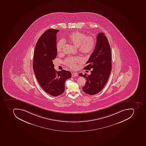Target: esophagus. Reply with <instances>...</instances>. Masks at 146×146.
Masks as SVG:
<instances>
[{
    "label": "esophagus",
    "mask_w": 146,
    "mask_h": 146,
    "mask_svg": "<svg viewBox=\"0 0 146 146\" xmlns=\"http://www.w3.org/2000/svg\"><path fill=\"white\" fill-rule=\"evenodd\" d=\"M77 73L76 72H73L72 73V77H75V76H77Z\"/></svg>",
    "instance_id": "34e87169"
}]
</instances>
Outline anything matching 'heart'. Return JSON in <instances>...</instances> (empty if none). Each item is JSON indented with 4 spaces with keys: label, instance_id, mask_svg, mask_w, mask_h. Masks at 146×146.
I'll use <instances>...</instances> for the list:
<instances>
[{
    "label": "heart",
    "instance_id": "1",
    "mask_svg": "<svg viewBox=\"0 0 146 146\" xmlns=\"http://www.w3.org/2000/svg\"><path fill=\"white\" fill-rule=\"evenodd\" d=\"M70 40L78 47L80 52L84 53H88L92 50L95 46V40L91 36H86L85 34L79 32H75L69 35ZM66 40L61 38L58 41L57 44V49L58 51L62 50ZM82 58L80 56L68 57L64 60V63L66 65L72 69H75L77 66L78 62H81Z\"/></svg>",
    "mask_w": 146,
    "mask_h": 146
}]
</instances>
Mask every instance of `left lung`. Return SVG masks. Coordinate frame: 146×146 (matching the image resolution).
<instances>
[{
	"label": "left lung",
	"mask_w": 146,
	"mask_h": 146,
	"mask_svg": "<svg viewBox=\"0 0 146 146\" xmlns=\"http://www.w3.org/2000/svg\"><path fill=\"white\" fill-rule=\"evenodd\" d=\"M85 70H90V75L79 74L86 79L82 90L86 94L94 95L104 88L110 76L111 70V48L105 34L99 33L97 35L95 49L86 63Z\"/></svg>",
	"instance_id": "obj_1"
}]
</instances>
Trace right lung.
Here are the masks:
<instances>
[{
    "label": "right lung",
    "instance_id": "obj_1",
    "mask_svg": "<svg viewBox=\"0 0 146 146\" xmlns=\"http://www.w3.org/2000/svg\"><path fill=\"white\" fill-rule=\"evenodd\" d=\"M59 29H49L42 34L35 45L33 70L36 79L44 92L52 96L64 92V83L71 73L63 70L57 71L53 60L56 57V34Z\"/></svg>",
    "mask_w": 146,
    "mask_h": 146
}]
</instances>
